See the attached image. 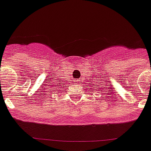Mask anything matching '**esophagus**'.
<instances>
[{"instance_id":"1","label":"esophagus","mask_w":151,"mask_h":151,"mask_svg":"<svg viewBox=\"0 0 151 151\" xmlns=\"http://www.w3.org/2000/svg\"><path fill=\"white\" fill-rule=\"evenodd\" d=\"M79 81H80V80H75V81H74V82H75L76 83H79Z\"/></svg>"}]
</instances>
